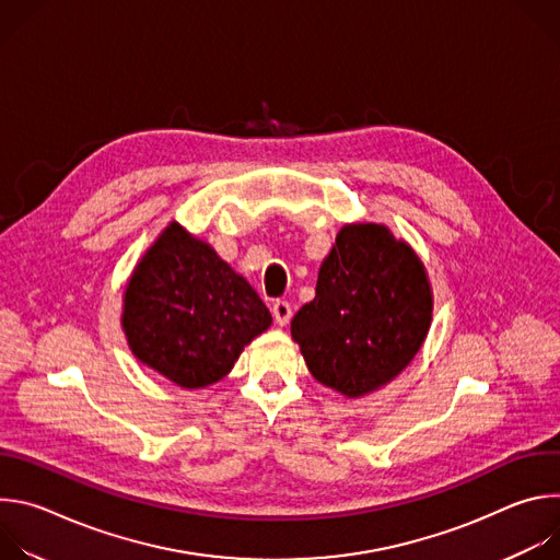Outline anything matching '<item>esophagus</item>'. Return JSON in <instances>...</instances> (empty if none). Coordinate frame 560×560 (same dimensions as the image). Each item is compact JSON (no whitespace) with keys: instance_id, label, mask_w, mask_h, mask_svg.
<instances>
[{"instance_id":"obj_1","label":"esophagus","mask_w":560,"mask_h":560,"mask_svg":"<svg viewBox=\"0 0 560 560\" xmlns=\"http://www.w3.org/2000/svg\"><path fill=\"white\" fill-rule=\"evenodd\" d=\"M272 316H275V324L277 326H285L290 318H292V307H290V303L288 301H283V299H277L275 303H272Z\"/></svg>"}]
</instances>
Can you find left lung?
<instances>
[{
	"label": "left lung",
	"mask_w": 560,
	"mask_h": 560,
	"mask_svg": "<svg viewBox=\"0 0 560 560\" xmlns=\"http://www.w3.org/2000/svg\"><path fill=\"white\" fill-rule=\"evenodd\" d=\"M432 303L425 266L406 242L381 223H350L290 332L318 383L359 398L410 365L428 337Z\"/></svg>",
	"instance_id": "8db88e82"
}]
</instances>
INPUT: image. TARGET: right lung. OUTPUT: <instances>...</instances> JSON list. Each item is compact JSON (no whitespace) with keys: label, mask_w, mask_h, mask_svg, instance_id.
<instances>
[{"label":"right lung","mask_w":560,"mask_h":560,"mask_svg":"<svg viewBox=\"0 0 560 560\" xmlns=\"http://www.w3.org/2000/svg\"><path fill=\"white\" fill-rule=\"evenodd\" d=\"M270 324L255 288L177 221L145 250L124 292L128 348L188 389L221 381Z\"/></svg>","instance_id":"1"}]
</instances>
